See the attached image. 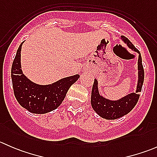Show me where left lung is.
<instances>
[{
    "mask_svg": "<svg viewBox=\"0 0 157 157\" xmlns=\"http://www.w3.org/2000/svg\"><path fill=\"white\" fill-rule=\"evenodd\" d=\"M124 42L132 50L139 54L138 57V82L136 93H130L128 96L121 98L119 100L112 101L105 99L100 96L98 90V82L95 79L91 93V105L95 112L102 118L108 120H114L119 118L129 113L138 102L140 95L138 92H141L142 86L144 80V71L142 64V58L140 52L127 38L121 36Z\"/></svg>",
    "mask_w": 157,
    "mask_h": 157,
    "instance_id": "8db88e82",
    "label": "left lung"
}]
</instances>
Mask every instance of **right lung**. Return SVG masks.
Segmentation results:
<instances>
[{
	"label": "right lung",
	"mask_w": 157,
	"mask_h": 157,
	"mask_svg": "<svg viewBox=\"0 0 157 157\" xmlns=\"http://www.w3.org/2000/svg\"><path fill=\"white\" fill-rule=\"evenodd\" d=\"M23 42L17 52L11 67L14 96L21 106L32 113L45 114L56 109L65 98L69 88L78 80L79 74L65 77L50 85H38L23 74L20 52Z\"/></svg>",
	"instance_id": "add662e5"
}]
</instances>
